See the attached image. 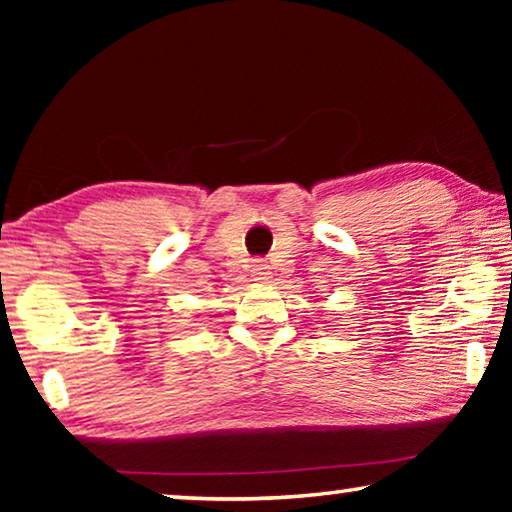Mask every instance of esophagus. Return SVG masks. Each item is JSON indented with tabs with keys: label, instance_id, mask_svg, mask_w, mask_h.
<instances>
[{
	"label": "esophagus",
	"instance_id": "34e87169",
	"mask_svg": "<svg viewBox=\"0 0 512 512\" xmlns=\"http://www.w3.org/2000/svg\"><path fill=\"white\" fill-rule=\"evenodd\" d=\"M250 273H253V280H257V282L271 280V271H268V266L264 262H253V266H250Z\"/></svg>",
	"mask_w": 512,
	"mask_h": 512
}]
</instances>
